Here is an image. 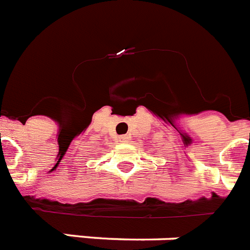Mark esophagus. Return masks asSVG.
Wrapping results in <instances>:
<instances>
[{
  "instance_id": "34e87169",
  "label": "esophagus",
  "mask_w": 250,
  "mask_h": 250,
  "mask_svg": "<svg viewBox=\"0 0 250 250\" xmlns=\"http://www.w3.org/2000/svg\"><path fill=\"white\" fill-rule=\"evenodd\" d=\"M119 141H121V143H128V141H129V136H127V135L121 136V137H119Z\"/></svg>"
}]
</instances>
